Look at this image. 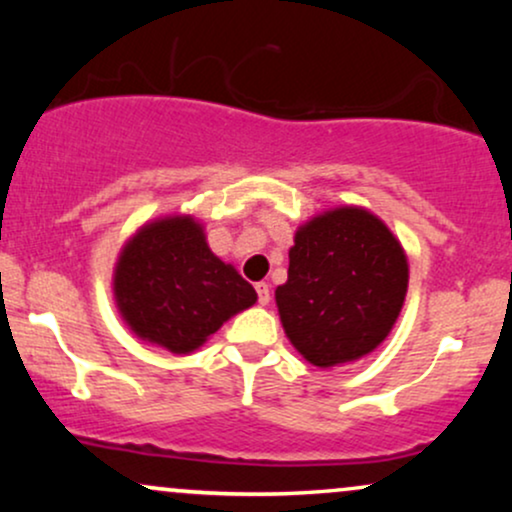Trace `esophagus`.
<instances>
[{"label": "esophagus", "mask_w": 512, "mask_h": 512, "mask_svg": "<svg viewBox=\"0 0 512 512\" xmlns=\"http://www.w3.org/2000/svg\"><path fill=\"white\" fill-rule=\"evenodd\" d=\"M255 289H257V298H260V305H269V301H272V293H269V284H264V281H260V284H257Z\"/></svg>", "instance_id": "esophagus-1"}]
</instances>
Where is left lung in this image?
<instances>
[{
    "label": "left lung",
    "instance_id": "1",
    "mask_svg": "<svg viewBox=\"0 0 512 512\" xmlns=\"http://www.w3.org/2000/svg\"><path fill=\"white\" fill-rule=\"evenodd\" d=\"M409 286L407 252L373 211L334 207L301 223L289 279L276 286L293 349L317 368L354 363L385 342Z\"/></svg>",
    "mask_w": 512,
    "mask_h": 512
}]
</instances>
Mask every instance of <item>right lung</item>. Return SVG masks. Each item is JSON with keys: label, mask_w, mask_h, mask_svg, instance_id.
Returning a JSON list of instances; mask_svg holds the SVG:
<instances>
[{"label": "right lung", "mask_w": 512, "mask_h": 512, "mask_svg": "<svg viewBox=\"0 0 512 512\" xmlns=\"http://www.w3.org/2000/svg\"><path fill=\"white\" fill-rule=\"evenodd\" d=\"M113 296L129 330L178 356L197 351L257 301L238 269L211 252L202 221L190 214L137 228L117 255Z\"/></svg>", "instance_id": "right-lung-1"}]
</instances>
